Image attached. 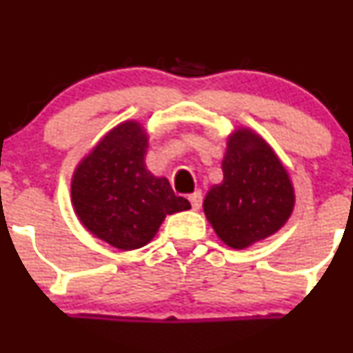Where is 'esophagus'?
Instances as JSON below:
<instances>
[{
    "label": "esophagus",
    "mask_w": 353,
    "mask_h": 353,
    "mask_svg": "<svg viewBox=\"0 0 353 353\" xmlns=\"http://www.w3.org/2000/svg\"><path fill=\"white\" fill-rule=\"evenodd\" d=\"M190 201H191V206H193V210L201 208V203H203L201 191H194L193 194H190Z\"/></svg>",
    "instance_id": "34e87169"
}]
</instances>
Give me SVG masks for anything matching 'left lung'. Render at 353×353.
Masks as SVG:
<instances>
[{
    "label": "left lung",
    "instance_id": "left-lung-1",
    "mask_svg": "<svg viewBox=\"0 0 353 353\" xmlns=\"http://www.w3.org/2000/svg\"><path fill=\"white\" fill-rule=\"evenodd\" d=\"M223 181L203 201L220 241L245 249L282 229L294 210V188L279 157L259 134L239 128L227 141Z\"/></svg>",
    "mask_w": 353,
    "mask_h": 353
}]
</instances>
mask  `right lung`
Instances as JSON below:
<instances>
[{"instance_id": "right-lung-1", "label": "right lung", "mask_w": 353, "mask_h": 353, "mask_svg": "<svg viewBox=\"0 0 353 353\" xmlns=\"http://www.w3.org/2000/svg\"><path fill=\"white\" fill-rule=\"evenodd\" d=\"M147 148L140 123H121L78 163L71 179V203L83 227L123 251L143 248L167 215L191 208L165 177L147 169Z\"/></svg>"}]
</instances>
